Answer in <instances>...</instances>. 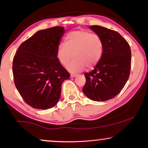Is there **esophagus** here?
<instances>
[{
  "mask_svg": "<svg viewBox=\"0 0 148 148\" xmlns=\"http://www.w3.org/2000/svg\"><path fill=\"white\" fill-rule=\"evenodd\" d=\"M78 75L77 73H71V77H75L77 76Z\"/></svg>",
  "mask_w": 148,
  "mask_h": 148,
  "instance_id": "obj_1",
  "label": "esophagus"
}]
</instances>
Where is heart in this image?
<instances>
[{
    "label": "heart",
    "instance_id": "obj_1",
    "mask_svg": "<svg viewBox=\"0 0 148 148\" xmlns=\"http://www.w3.org/2000/svg\"><path fill=\"white\" fill-rule=\"evenodd\" d=\"M104 52V43L97 34L81 29L66 34L65 43L58 46L56 56L62 65H67L71 60L75 58L67 66L70 71H80L85 67H95L100 61Z\"/></svg>",
    "mask_w": 148,
    "mask_h": 148
}]
</instances>
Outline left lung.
<instances>
[{"mask_svg":"<svg viewBox=\"0 0 148 148\" xmlns=\"http://www.w3.org/2000/svg\"><path fill=\"white\" fill-rule=\"evenodd\" d=\"M90 28L100 36L104 52L92 71L85 73V95L94 101H106L114 98L124 88L131 70V52L129 44L118 32L98 25Z\"/></svg>","mask_w":148,"mask_h":148,"instance_id":"1","label":"left lung"}]
</instances>
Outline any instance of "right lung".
<instances>
[{
    "instance_id": "1",
    "label": "right lung",
    "mask_w": 148,
    "mask_h": 148,
    "mask_svg": "<svg viewBox=\"0 0 148 148\" xmlns=\"http://www.w3.org/2000/svg\"><path fill=\"white\" fill-rule=\"evenodd\" d=\"M64 32L60 26L40 30L23 42L14 56L15 85L32 108L46 110L55 106L62 82L70 77L56 56Z\"/></svg>"
}]
</instances>
